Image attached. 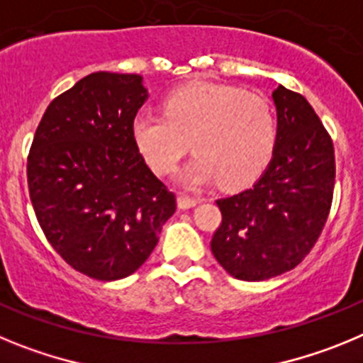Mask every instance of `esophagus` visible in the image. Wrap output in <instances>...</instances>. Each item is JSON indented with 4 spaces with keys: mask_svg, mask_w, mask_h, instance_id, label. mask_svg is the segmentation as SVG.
<instances>
[{
    "mask_svg": "<svg viewBox=\"0 0 363 363\" xmlns=\"http://www.w3.org/2000/svg\"><path fill=\"white\" fill-rule=\"evenodd\" d=\"M196 203H198L196 198L191 196V194H185V192H179V196H178L179 209H191V207H194Z\"/></svg>",
    "mask_w": 363,
    "mask_h": 363,
    "instance_id": "esophagus-1",
    "label": "esophagus"
}]
</instances>
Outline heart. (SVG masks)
<instances>
[{
	"mask_svg": "<svg viewBox=\"0 0 363 363\" xmlns=\"http://www.w3.org/2000/svg\"><path fill=\"white\" fill-rule=\"evenodd\" d=\"M138 149L158 174H171L189 149V185L220 179L227 189L252 184L271 162L278 121L267 99L242 89L192 83L165 98L163 114L143 111L133 121Z\"/></svg>",
	"mask_w": 363,
	"mask_h": 363,
	"instance_id": "1",
	"label": "heart"
}]
</instances>
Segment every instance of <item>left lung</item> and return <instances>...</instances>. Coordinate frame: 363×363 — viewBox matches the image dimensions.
I'll return each instance as SVG.
<instances>
[{"mask_svg":"<svg viewBox=\"0 0 363 363\" xmlns=\"http://www.w3.org/2000/svg\"><path fill=\"white\" fill-rule=\"evenodd\" d=\"M278 140L252 187L216 200L221 223L211 251L230 277L262 281L296 267L322 234L335 191V147L309 101L272 92Z\"/></svg>","mask_w":363,"mask_h":363,"instance_id":"8db88e82","label":"left lung"}]
</instances>
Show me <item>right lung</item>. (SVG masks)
<instances>
[{
  "label": "right lung",
  "instance_id": "add662e5",
  "mask_svg": "<svg viewBox=\"0 0 363 363\" xmlns=\"http://www.w3.org/2000/svg\"><path fill=\"white\" fill-rule=\"evenodd\" d=\"M145 99L140 74L92 72L50 101L32 140L27 179L41 230L94 280L136 272L176 211L134 142Z\"/></svg>",
  "mask_w": 363,
  "mask_h": 363
}]
</instances>
